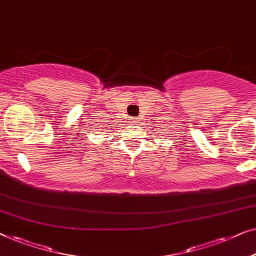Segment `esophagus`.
I'll use <instances>...</instances> for the list:
<instances>
[{"instance_id": "esophagus-1", "label": "esophagus", "mask_w": 256, "mask_h": 256, "mask_svg": "<svg viewBox=\"0 0 256 256\" xmlns=\"http://www.w3.org/2000/svg\"><path fill=\"white\" fill-rule=\"evenodd\" d=\"M132 120H134V118H132ZM132 122H133V120H132Z\"/></svg>"}]
</instances>
